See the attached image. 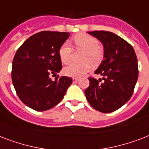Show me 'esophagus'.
Instances as JSON below:
<instances>
[{
	"label": "esophagus",
	"mask_w": 149,
	"mask_h": 149,
	"mask_svg": "<svg viewBox=\"0 0 149 149\" xmlns=\"http://www.w3.org/2000/svg\"><path fill=\"white\" fill-rule=\"evenodd\" d=\"M78 81V78H72V81L73 82H77Z\"/></svg>",
	"instance_id": "34e87169"
}]
</instances>
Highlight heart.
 Segmentation results:
<instances>
[{"label": "heart", "mask_w": 149, "mask_h": 149, "mask_svg": "<svg viewBox=\"0 0 149 149\" xmlns=\"http://www.w3.org/2000/svg\"><path fill=\"white\" fill-rule=\"evenodd\" d=\"M77 49L84 50L82 63H71L64 69V74L70 77H80L87 73L93 66H98L103 57V51L99 47V42L95 38L87 34H78L73 39ZM72 48L68 42H64L59 49V56L64 64H68L71 58Z\"/></svg>", "instance_id": "1"}]
</instances>
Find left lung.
Listing matches in <instances>:
<instances>
[{
	"label": "left lung",
	"instance_id": "left-lung-1",
	"mask_svg": "<svg viewBox=\"0 0 149 149\" xmlns=\"http://www.w3.org/2000/svg\"><path fill=\"white\" fill-rule=\"evenodd\" d=\"M103 45V58L95 73L99 80L88 78L85 94L89 104L98 111L111 113L124 106L133 94L138 77V59L131 44L107 31L88 32Z\"/></svg>",
	"mask_w": 149,
	"mask_h": 149
}]
</instances>
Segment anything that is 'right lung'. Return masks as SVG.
I'll use <instances>...</instances> for the list:
<instances>
[{
	"instance_id": "add662e5",
	"label": "right lung",
	"mask_w": 149,
	"mask_h": 149,
	"mask_svg": "<svg viewBox=\"0 0 149 149\" xmlns=\"http://www.w3.org/2000/svg\"><path fill=\"white\" fill-rule=\"evenodd\" d=\"M69 36V33L42 31L25 40L16 52L12 82L19 99L31 109H51L63 100L71 85L72 78L67 76H57L54 81L49 78L61 70L59 49Z\"/></svg>"
}]
</instances>
